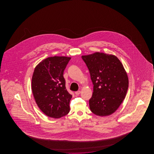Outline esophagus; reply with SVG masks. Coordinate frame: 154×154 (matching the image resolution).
<instances>
[{
    "mask_svg": "<svg viewBox=\"0 0 154 154\" xmlns=\"http://www.w3.org/2000/svg\"><path fill=\"white\" fill-rule=\"evenodd\" d=\"M80 92H81V91H80V90H79L78 91H76L75 94L76 95H79L80 94Z\"/></svg>",
    "mask_w": 154,
    "mask_h": 154,
    "instance_id": "obj_1",
    "label": "esophagus"
}]
</instances>
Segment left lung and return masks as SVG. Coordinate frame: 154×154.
<instances>
[{
  "label": "left lung",
  "mask_w": 154,
  "mask_h": 154,
  "mask_svg": "<svg viewBox=\"0 0 154 154\" xmlns=\"http://www.w3.org/2000/svg\"><path fill=\"white\" fill-rule=\"evenodd\" d=\"M94 85L89 100L90 110L99 116L113 113L124 100L129 81L123 66L117 57L96 52L82 56Z\"/></svg>",
  "instance_id": "obj_1"
}]
</instances>
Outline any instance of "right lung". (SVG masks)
Instances as JSON below:
<instances>
[{
    "label": "right lung",
    "mask_w": 154,
    "mask_h": 154,
    "mask_svg": "<svg viewBox=\"0 0 154 154\" xmlns=\"http://www.w3.org/2000/svg\"><path fill=\"white\" fill-rule=\"evenodd\" d=\"M70 57L54 56L43 60L33 73L31 87L39 109L49 117L59 118L70 111L72 95L66 88L63 72Z\"/></svg>",
    "instance_id": "1"
}]
</instances>
